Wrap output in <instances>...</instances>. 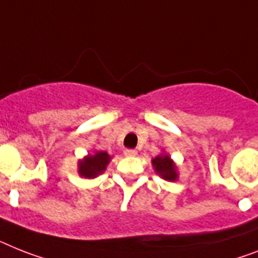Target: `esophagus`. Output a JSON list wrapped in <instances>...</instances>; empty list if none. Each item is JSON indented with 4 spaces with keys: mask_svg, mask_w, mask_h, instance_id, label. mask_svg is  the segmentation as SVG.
<instances>
[{
    "mask_svg": "<svg viewBox=\"0 0 258 258\" xmlns=\"http://www.w3.org/2000/svg\"><path fill=\"white\" fill-rule=\"evenodd\" d=\"M124 154L126 155V157H136V155H137V150H133V149H126V150H124Z\"/></svg>",
    "mask_w": 258,
    "mask_h": 258,
    "instance_id": "34e87169",
    "label": "esophagus"
}]
</instances>
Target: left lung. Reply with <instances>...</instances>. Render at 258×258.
I'll return each mask as SVG.
<instances>
[{"mask_svg":"<svg viewBox=\"0 0 258 258\" xmlns=\"http://www.w3.org/2000/svg\"><path fill=\"white\" fill-rule=\"evenodd\" d=\"M152 165L154 167V171L167 182H175L179 178L175 162L172 161L167 153H161L155 158H153Z\"/></svg>","mask_w":258,"mask_h":258,"instance_id":"8db88e82","label":"left lung"}]
</instances>
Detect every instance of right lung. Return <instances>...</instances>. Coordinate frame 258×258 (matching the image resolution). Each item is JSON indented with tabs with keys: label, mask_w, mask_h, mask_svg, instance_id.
<instances>
[{
	"label": "right lung",
	"mask_w": 258,
	"mask_h": 258,
	"mask_svg": "<svg viewBox=\"0 0 258 258\" xmlns=\"http://www.w3.org/2000/svg\"><path fill=\"white\" fill-rule=\"evenodd\" d=\"M110 157L106 152L95 150L89 153L83 159L78 161V174L86 179H95L106 170V166L110 162Z\"/></svg>",
	"instance_id": "add662e5"
}]
</instances>
